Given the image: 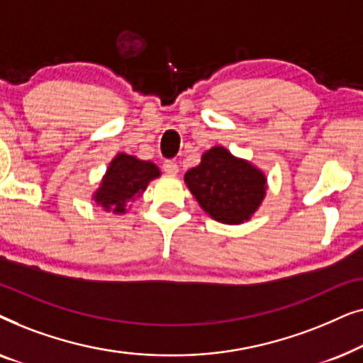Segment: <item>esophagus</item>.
I'll list each match as a JSON object with an SVG mask.
<instances>
[{
  "label": "esophagus",
  "mask_w": 363,
  "mask_h": 363,
  "mask_svg": "<svg viewBox=\"0 0 363 363\" xmlns=\"http://www.w3.org/2000/svg\"><path fill=\"white\" fill-rule=\"evenodd\" d=\"M163 172L168 173V175H177L178 165L173 160H165V163H163Z\"/></svg>",
  "instance_id": "obj_1"
}]
</instances>
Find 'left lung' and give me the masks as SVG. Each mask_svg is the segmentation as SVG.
Instances as JSON below:
<instances>
[{"label": "left lung", "instance_id": "1", "mask_svg": "<svg viewBox=\"0 0 363 363\" xmlns=\"http://www.w3.org/2000/svg\"><path fill=\"white\" fill-rule=\"evenodd\" d=\"M185 183L201 210L223 225L251 220L267 190L259 168L220 145L203 153L200 165L185 173Z\"/></svg>", "mask_w": 363, "mask_h": 363}]
</instances>
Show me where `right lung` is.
I'll return each mask as SVG.
<instances>
[{"mask_svg": "<svg viewBox=\"0 0 363 363\" xmlns=\"http://www.w3.org/2000/svg\"><path fill=\"white\" fill-rule=\"evenodd\" d=\"M160 175V168L153 162L140 160L127 153H117L108 163L106 175L94 191L92 200L96 205L102 206L104 211L125 215L128 201L142 196L148 183Z\"/></svg>", "mask_w": 363, "mask_h": 363, "instance_id": "1", "label": "right lung"}]
</instances>
